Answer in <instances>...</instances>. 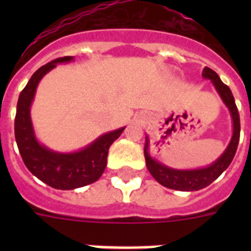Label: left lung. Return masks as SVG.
Segmentation results:
<instances>
[{
	"label": "left lung",
	"mask_w": 251,
	"mask_h": 251,
	"mask_svg": "<svg viewBox=\"0 0 251 251\" xmlns=\"http://www.w3.org/2000/svg\"><path fill=\"white\" fill-rule=\"evenodd\" d=\"M202 76L204 79L211 80V83L214 84L215 90L222 99V101L226 104L229 110L230 118H232V127H233L232 138H230L226 149L224 150V152L210 165L194 168V169H176V168L168 167L160 161H157L155 157L150 155V138L149 135H146L145 159L147 169L157 182L168 189L179 191H197L208 186L229 167L233 160L234 153L237 151L238 141H240V114H238L232 91L229 87L223 83L222 79L212 69H203Z\"/></svg>",
	"instance_id": "obj_1"
}]
</instances>
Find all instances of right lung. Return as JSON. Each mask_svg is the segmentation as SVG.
Masks as SVG:
<instances>
[{
	"label": "right lung",
	"mask_w": 251,
	"mask_h": 251,
	"mask_svg": "<svg viewBox=\"0 0 251 251\" xmlns=\"http://www.w3.org/2000/svg\"><path fill=\"white\" fill-rule=\"evenodd\" d=\"M72 61H74L73 56L61 57L33 73L19 95L14 124L15 141L25 167L40 181L60 190H73L98 181L106 167L109 147L125 130V127H120L101 134L86 147L72 152L54 151L40 143L31 120V105L36 88L44 75L57 65Z\"/></svg>",
	"instance_id": "obj_1"
}]
</instances>
